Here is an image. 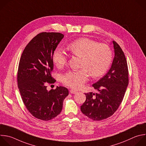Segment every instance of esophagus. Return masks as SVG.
I'll return each mask as SVG.
<instances>
[{
  "label": "esophagus",
  "instance_id": "34e87169",
  "mask_svg": "<svg viewBox=\"0 0 146 146\" xmlns=\"http://www.w3.org/2000/svg\"><path fill=\"white\" fill-rule=\"evenodd\" d=\"M70 92L72 93V94H75L76 93H77V91L76 90H74V89H71L70 90Z\"/></svg>",
  "mask_w": 146,
  "mask_h": 146
}]
</instances>
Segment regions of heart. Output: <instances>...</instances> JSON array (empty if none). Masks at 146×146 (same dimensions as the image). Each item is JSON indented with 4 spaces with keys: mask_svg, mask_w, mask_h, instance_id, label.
<instances>
[{
    "mask_svg": "<svg viewBox=\"0 0 146 146\" xmlns=\"http://www.w3.org/2000/svg\"><path fill=\"white\" fill-rule=\"evenodd\" d=\"M68 48L73 54L82 58V69L68 71L62 77L63 83L72 88L82 87L88 80L89 73L93 77L102 76L111 65L112 52L106 44H99L88 38H81L72 42ZM52 61L57 68H62L68 63V56L61 48L57 47L53 53Z\"/></svg>",
    "mask_w": 146,
    "mask_h": 146,
    "instance_id": "b5f03b06",
    "label": "heart"
}]
</instances>
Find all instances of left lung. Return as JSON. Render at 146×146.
Listing matches in <instances>:
<instances>
[{
  "instance_id": "8db88e82",
  "label": "left lung",
  "mask_w": 146,
  "mask_h": 146,
  "mask_svg": "<svg viewBox=\"0 0 146 146\" xmlns=\"http://www.w3.org/2000/svg\"><path fill=\"white\" fill-rule=\"evenodd\" d=\"M115 57L108 73L92 86L98 93H85L86 100L81 106L83 114L94 121L111 116L121 103L128 85V69L120 46L114 40Z\"/></svg>"
}]
</instances>
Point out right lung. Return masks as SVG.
Segmentation results:
<instances>
[{"label": "right lung", "instance_id": "1", "mask_svg": "<svg viewBox=\"0 0 146 146\" xmlns=\"http://www.w3.org/2000/svg\"><path fill=\"white\" fill-rule=\"evenodd\" d=\"M64 37L60 33L43 32L34 37L22 54L18 70V86L24 104L35 117L50 120L58 115L68 89L57 86L48 91L46 84L56 80L52 77V54Z\"/></svg>", "mask_w": 146, "mask_h": 146}]
</instances>
